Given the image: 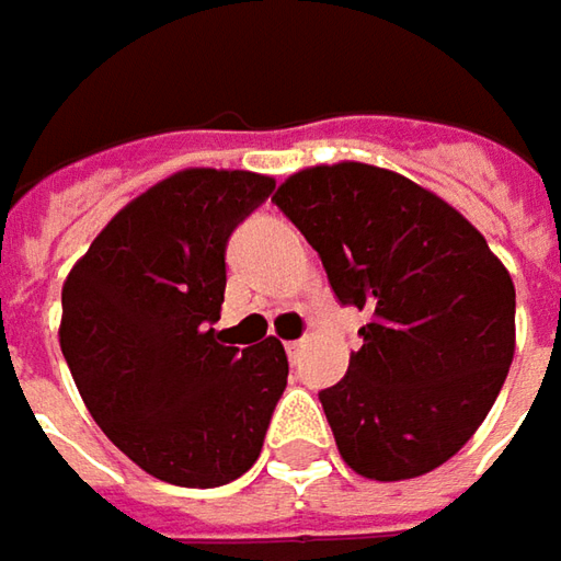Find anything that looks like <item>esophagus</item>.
Here are the masks:
<instances>
[{"mask_svg": "<svg viewBox=\"0 0 561 561\" xmlns=\"http://www.w3.org/2000/svg\"><path fill=\"white\" fill-rule=\"evenodd\" d=\"M305 348V339H295V342H285V352H288V357H295V354Z\"/></svg>", "mask_w": 561, "mask_h": 561, "instance_id": "obj_1", "label": "esophagus"}]
</instances>
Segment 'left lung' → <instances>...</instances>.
Segmentation results:
<instances>
[{
	"label": "left lung",
	"mask_w": 561,
	"mask_h": 561,
	"mask_svg": "<svg viewBox=\"0 0 561 561\" xmlns=\"http://www.w3.org/2000/svg\"><path fill=\"white\" fill-rule=\"evenodd\" d=\"M273 204L320 254L335 298L370 317L345 379L320 392L339 455L367 480L439 468L508 377V270L458 209L379 165H310Z\"/></svg>",
	"instance_id": "8db88e82"
}]
</instances>
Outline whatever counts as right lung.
I'll return each mask as SVG.
<instances>
[{"label":"right lung","instance_id":"right-lung-1","mask_svg":"<svg viewBox=\"0 0 561 561\" xmlns=\"http://www.w3.org/2000/svg\"><path fill=\"white\" fill-rule=\"evenodd\" d=\"M276 182L182 169L118 209L61 285L59 345L87 411L137 468L222 486L263 449L288 357L219 339L226 241Z\"/></svg>","mask_w":561,"mask_h":561}]
</instances>
